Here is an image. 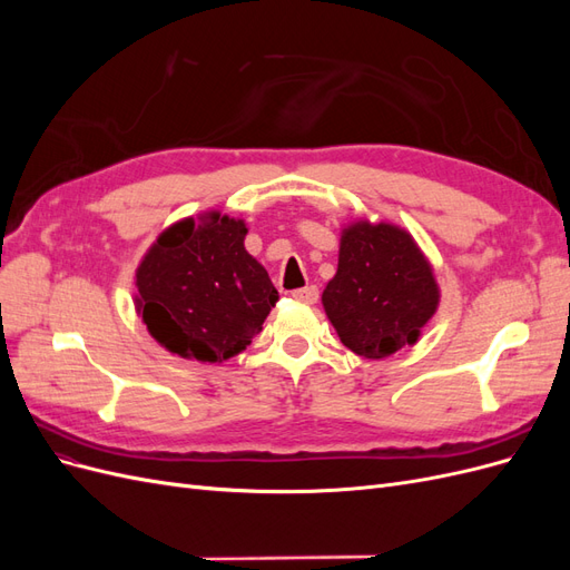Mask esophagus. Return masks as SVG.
Segmentation results:
<instances>
[{
    "mask_svg": "<svg viewBox=\"0 0 570 570\" xmlns=\"http://www.w3.org/2000/svg\"><path fill=\"white\" fill-rule=\"evenodd\" d=\"M292 297H295L297 302H304V304H314L318 299V287L316 285H306L302 289L292 292Z\"/></svg>",
    "mask_w": 570,
    "mask_h": 570,
    "instance_id": "esophagus-1",
    "label": "esophagus"
}]
</instances>
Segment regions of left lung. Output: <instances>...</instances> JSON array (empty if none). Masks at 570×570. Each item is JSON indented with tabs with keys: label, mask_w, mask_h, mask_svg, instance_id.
I'll return each mask as SVG.
<instances>
[{
	"label": "left lung",
	"mask_w": 570,
	"mask_h": 570,
	"mask_svg": "<svg viewBox=\"0 0 570 570\" xmlns=\"http://www.w3.org/2000/svg\"><path fill=\"white\" fill-rule=\"evenodd\" d=\"M438 304L433 266L406 230L368 220L342 230L337 273L323 289V308L344 347L366 358L400 352L416 344Z\"/></svg>",
	"instance_id": "1"
}]
</instances>
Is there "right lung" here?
Wrapping results in <instances>:
<instances>
[{
	"label": "right lung",
	"mask_w": 570,
	"mask_h": 570,
	"mask_svg": "<svg viewBox=\"0 0 570 570\" xmlns=\"http://www.w3.org/2000/svg\"><path fill=\"white\" fill-rule=\"evenodd\" d=\"M245 220L206 214L159 235L135 273L149 335L183 358L220 364L243 352L278 302L266 268L245 249Z\"/></svg>",
	"instance_id": "obj_1"
}]
</instances>
